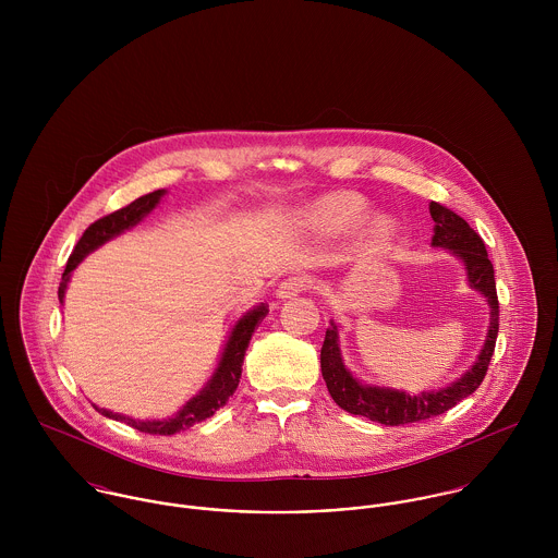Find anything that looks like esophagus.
Segmentation results:
<instances>
[{"label":"esophagus","mask_w":558,"mask_h":558,"mask_svg":"<svg viewBox=\"0 0 558 558\" xmlns=\"http://www.w3.org/2000/svg\"><path fill=\"white\" fill-rule=\"evenodd\" d=\"M310 288H312V279H310L307 275H294V277H288V279H283V281L279 283V288H277V299L290 301V299L303 294V292L310 290Z\"/></svg>","instance_id":"34e87169"}]
</instances>
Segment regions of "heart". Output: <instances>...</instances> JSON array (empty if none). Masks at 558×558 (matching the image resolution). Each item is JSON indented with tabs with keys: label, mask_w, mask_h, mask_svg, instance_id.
Returning <instances> with one entry per match:
<instances>
[{
	"label": "heart",
	"mask_w": 558,
	"mask_h": 558,
	"mask_svg": "<svg viewBox=\"0 0 558 558\" xmlns=\"http://www.w3.org/2000/svg\"><path fill=\"white\" fill-rule=\"evenodd\" d=\"M369 213V204L365 197L356 193H335L324 197L316 208L312 210V219L319 230L328 234H341L356 228ZM393 226L389 219L378 217L374 219L369 232L376 240H385L391 234Z\"/></svg>",
	"instance_id": "b5f03b06"
}]
</instances>
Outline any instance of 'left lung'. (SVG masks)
I'll list each match as a JSON object with an SVG mask.
<instances>
[{
	"label": "left lung",
	"mask_w": 558,
	"mask_h": 558,
	"mask_svg": "<svg viewBox=\"0 0 558 558\" xmlns=\"http://www.w3.org/2000/svg\"><path fill=\"white\" fill-rule=\"evenodd\" d=\"M429 215L434 219L432 246L449 248L456 257L462 259L471 288L481 292L489 305V326H487L485 343L478 352L475 365L466 369L462 378H458L445 389L410 396L398 389L359 383L350 374V369L343 365L341 350H339V326L330 322V326L326 328L322 352H319L322 376L330 398L335 399V403L345 412L367 416L383 425H405V423L425 421L429 416H438L447 412L458 401L473 396L485 378V372L496 345L498 296H496L494 266L487 257L483 240L460 215H456L453 210H449L438 202L429 204Z\"/></svg>",
	"instance_id": "obj_1"
}]
</instances>
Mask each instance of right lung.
<instances>
[{
    "mask_svg": "<svg viewBox=\"0 0 558 558\" xmlns=\"http://www.w3.org/2000/svg\"><path fill=\"white\" fill-rule=\"evenodd\" d=\"M165 195V189H159L155 193H148L135 202H131L129 206L94 221L81 236L77 246L73 248L69 262H66V268H64V275H62V281H60V288H58V299L60 303H64V294H66V288H69V281H71V272L80 266L81 259L92 253L94 248H98L100 244H105L107 240L116 239L120 236L122 232L135 228L146 215H150L157 206H159L160 197ZM268 310L266 305H257L253 307L251 312H246L242 318L234 324L232 332H230V339L223 348V354H221V361L215 369V374L210 376V380L206 383V387L195 396L193 399H189L171 418H160V421H137L133 416H126V414H118V412H111L107 408H98L94 405L100 414L109 416V418H116V421H122L140 432H146V434H159V436H171V434H178L182 429H189L193 427L195 423L213 416L219 408H223L228 403V399L234 396L236 387L240 383V374H242V361H244V352L248 348V341H251V335L253 330L257 328V324L262 319L266 318Z\"/></svg>",
    "mask_w": 558,
    "mask_h": 558,
    "instance_id": "1",
    "label": "right lung"
}]
</instances>
